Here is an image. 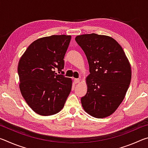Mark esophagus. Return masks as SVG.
<instances>
[{
  "label": "esophagus",
  "mask_w": 148,
  "mask_h": 148,
  "mask_svg": "<svg viewBox=\"0 0 148 148\" xmlns=\"http://www.w3.org/2000/svg\"><path fill=\"white\" fill-rule=\"evenodd\" d=\"M74 83H75V84H78L79 82V79H78V78H75V79H74Z\"/></svg>",
  "instance_id": "1"
}]
</instances>
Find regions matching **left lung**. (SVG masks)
<instances>
[{
  "label": "left lung",
  "instance_id": "obj_1",
  "mask_svg": "<svg viewBox=\"0 0 148 148\" xmlns=\"http://www.w3.org/2000/svg\"><path fill=\"white\" fill-rule=\"evenodd\" d=\"M76 42L87 57L90 74L81 102L97 118L110 116L123 101L131 79V65L121 46L112 37L95 33L79 35Z\"/></svg>",
  "mask_w": 148,
  "mask_h": 148
}]
</instances>
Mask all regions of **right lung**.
Instances as JSON below:
<instances>
[{"mask_svg": "<svg viewBox=\"0 0 148 148\" xmlns=\"http://www.w3.org/2000/svg\"><path fill=\"white\" fill-rule=\"evenodd\" d=\"M71 36L52 35L34 41L18 64L19 88L29 106L41 116L61 111L72 89V80L64 72V57Z\"/></svg>", "mask_w": 148, "mask_h": 148, "instance_id": "right-lung-1", "label": "right lung"}]
</instances>
